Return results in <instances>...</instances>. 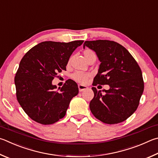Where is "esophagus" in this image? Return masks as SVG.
<instances>
[{
  "instance_id": "34e87169",
  "label": "esophagus",
  "mask_w": 158,
  "mask_h": 158,
  "mask_svg": "<svg viewBox=\"0 0 158 158\" xmlns=\"http://www.w3.org/2000/svg\"><path fill=\"white\" fill-rule=\"evenodd\" d=\"M78 88H79V90L80 92L84 91L85 90H86V89L88 88V87L85 86V85H81V84H79Z\"/></svg>"
}]
</instances>
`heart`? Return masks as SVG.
<instances>
[{"mask_svg":"<svg viewBox=\"0 0 158 158\" xmlns=\"http://www.w3.org/2000/svg\"><path fill=\"white\" fill-rule=\"evenodd\" d=\"M83 54H84V57L86 61H88L90 57L95 55V54H94L93 51L88 49L85 50L84 51V52H83ZM70 61H71V59H70L69 61H68V65H70ZM89 77H90V74L81 73V72H77V73H74L73 74V76H72V77H73V79L74 80H75L76 81L79 83H81V84H85V83H86Z\"/></svg>","mask_w":158,"mask_h":158,"instance_id":"obj_1","label":"heart"}]
</instances>
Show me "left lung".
I'll list each match as a JSON object with an SVG mask.
<instances>
[{
	"instance_id": "left-lung-1",
	"label": "left lung",
	"mask_w": 158,
	"mask_h": 158,
	"mask_svg": "<svg viewBox=\"0 0 158 158\" xmlns=\"http://www.w3.org/2000/svg\"><path fill=\"white\" fill-rule=\"evenodd\" d=\"M101 62L93 85H108V90L93 87L94 97L90 102L93 115L108 124L122 122L138 107L144 91L142 70L130 52L117 43L108 40L86 41Z\"/></svg>"
}]
</instances>
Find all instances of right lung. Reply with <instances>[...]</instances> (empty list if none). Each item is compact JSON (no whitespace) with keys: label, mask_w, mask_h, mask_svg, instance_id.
I'll use <instances>...</instances> for the list:
<instances>
[{"label":"right lung","mask_w":158,"mask_h":158,"mask_svg":"<svg viewBox=\"0 0 158 158\" xmlns=\"http://www.w3.org/2000/svg\"><path fill=\"white\" fill-rule=\"evenodd\" d=\"M83 43L44 41L23 57L14 79L16 97L34 121L52 124L65 115L71 99L79 93L78 85L68 79L56 90L52 81L57 73L66 70L71 54Z\"/></svg>","instance_id":"obj_1"}]
</instances>
